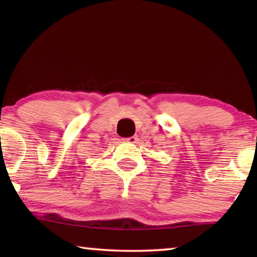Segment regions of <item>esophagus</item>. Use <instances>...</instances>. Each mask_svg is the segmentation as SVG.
<instances>
[{
    "label": "esophagus",
    "mask_w": 257,
    "mask_h": 257,
    "mask_svg": "<svg viewBox=\"0 0 257 257\" xmlns=\"http://www.w3.org/2000/svg\"><path fill=\"white\" fill-rule=\"evenodd\" d=\"M122 141L127 142V143H130V144H136V143L138 142V137L137 136H132L129 138H123Z\"/></svg>",
    "instance_id": "34e87169"
}]
</instances>
